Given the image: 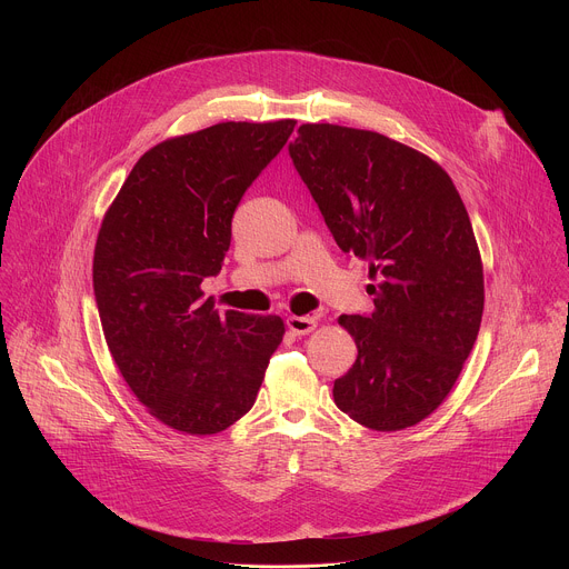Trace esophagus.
<instances>
[{
    "instance_id": "34e87169",
    "label": "esophagus",
    "mask_w": 569,
    "mask_h": 569,
    "mask_svg": "<svg viewBox=\"0 0 569 569\" xmlns=\"http://www.w3.org/2000/svg\"><path fill=\"white\" fill-rule=\"evenodd\" d=\"M286 327L290 333L295 336H308L317 329V319L315 317H297V315H290L286 319Z\"/></svg>"
}]
</instances>
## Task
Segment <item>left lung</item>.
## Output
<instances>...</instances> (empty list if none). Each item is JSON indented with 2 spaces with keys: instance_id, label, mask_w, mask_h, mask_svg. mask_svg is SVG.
Wrapping results in <instances>:
<instances>
[{
  "instance_id": "obj_1",
  "label": "left lung",
  "mask_w": 569,
  "mask_h": 569,
  "mask_svg": "<svg viewBox=\"0 0 569 569\" xmlns=\"http://www.w3.org/2000/svg\"><path fill=\"white\" fill-rule=\"evenodd\" d=\"M297 173L342 252L369 263L371 315H340L358 347L336 380L338 408L369 430L428 419L479 333L483 268L468 211L428 154L380 132L303 123Z\"/></svg>"
}]
</instances>
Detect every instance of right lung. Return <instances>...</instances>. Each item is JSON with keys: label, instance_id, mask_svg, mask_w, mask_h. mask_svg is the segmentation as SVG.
Wrapping results in <instances>:
<instances>
[{"label": "right lung", "instance_id": "obj_1", "mask_svg": "<svg viewBox=\"0 0 569 569\" xmlns=\"http://www.w3.org/2000/svg\"><path fill=\"white\" fill-rule=\"evenodd\" d=\"M295 123L224 121L161 141L103 216L92 277L108 349L148 415L182 435L248 415L283 340L279 315H218L200 286L220 272L233 211Z\"/></svg>", "mask_w": 569, "mask_h": 569}]
</instances>
